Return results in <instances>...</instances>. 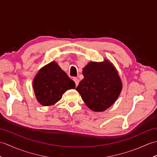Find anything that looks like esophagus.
<instances>
[{
  "label": "esophagus",
  "mask_w": 157,
  "mask_h": 157,
  "mask_svg": "<svg viewBox=\"0 0 157 157\" xmlns=\"http://www.w3.org/2000/svg\"><path fill=\"white\" fill-rule=\"evenodd\" d=\"M73 81L75 82V86H78V85L79 84V79L77 78H73Z\"/></svg>",
  "instance_id": "esophagus-1"
}]
</instances>
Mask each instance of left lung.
Returning <instances> with one entry per match:
<instances>
[{"label": "left lung", "mask_w": 157, "mask_h": 157, "mask_svg": "<svg viewBox=\"0 0 157 157\" xmlns=\"http://www.w3.org/2000/svg\"><path fill=\"white\" fill-rule=\"evenodd\" d=\"M84 78L76 88L88 108L102 112L117 101L122 90L117 71L108 60L90 62L83 69Z\"/></svg>", "instance_id": "left-lung-1"}]
</instances>
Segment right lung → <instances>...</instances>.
I'll use <instances>...</instances> for the list:
<instances>
[{
	"instance_id": "add662e5",
	"label": "right lung",
	"mask_w": 157,
	"mask_h": 157,
	"mask_svg": "<svg viewBox=\"0 0 157 157\" xmlns=\"http://www.w3.org/2000/svg\"><path fill=\"white\" fill-rule=\"evenodd\" d=\"M75 88V82L55 61L41 68L33 81L36 99L43 106L55 105L65 91Z\"/></svg>"
}]
</instances>
